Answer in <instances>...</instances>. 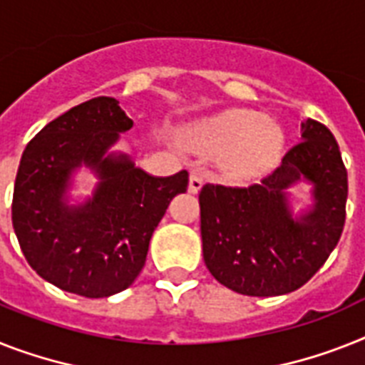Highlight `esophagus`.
<instances>
[{
    "instance_id": "obj_1",
    "label": "esophagus",
    "mask_w": 365,
    "mask_h": 365,
    "mask_svg": "<svg viewBox=\"0 0 365 365\" xmlns=\"http://www.w3.org/2000/svg\"><path fill=\"white\" fill-rule=\"evenodd\" d=\"M202 183H204V180H202V176H200V174L191 173V176H189V192H192V195H195V192L200 191Z\"/></svg>"
}]
</instances>
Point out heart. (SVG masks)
<instances>
[{
	"instance_id": "obj_1",
	"label": "heart",
	"mask_w": 365,
	"mask_h": 365,
	"mask_svg": "<svg viewBox=\"0 0 365 365\" xmlns=\"http://www.w3.org/2000/svg\"><path fill=\"white\" fill-rule=\"evenodd\" d=\"M191 140L204 152L223 153V167L234 176H259L279 161L283 131L253 110H227L192 127Z\"/></svg>"
}]
</instances>
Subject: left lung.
Segmentation results:
<instances>
[{"label":"left lung","mask_w":365,"mask_h":365,"mask_svg":"<svg viewBox=\"0 0 365 365\" xmlns=\"http://www.w3.org/2000/svg\"><path fill=\"white\" fill-rule=\"evenodd\" d=\"M314 185V204L298 218L288 202L294 182ZM346 168L327 125L302 121V142L260 182L200 189V236L206 268L227 289L245 296H279L319 272L341 238Z\"/></svg>","instance_id":"1"}]
</instances>
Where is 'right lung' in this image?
<instances>
[{"label": "right lung", "mask_w": 365, "mask_h": 365, "mask_svg": "<svg viewBox=\"0 0 365 365\" xmlns=\"http://www.w3.org/2000/svg\"><path fill=\"white\" fill-rule=\"evenodd\" d=\"M131 127L114 97H96L50 121L24 150L13 229L29 266L58 289L86 298L125 290L146 264L170 200L187 191V170L155 178L108 152ZM80 164L100 183L84 205L69 207L64 192Z\"/></svg>", "instance_id": "right-lung-1"}]
</instances>
